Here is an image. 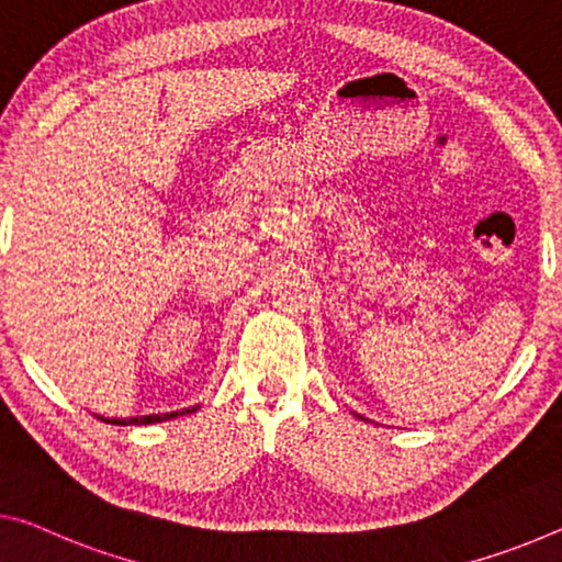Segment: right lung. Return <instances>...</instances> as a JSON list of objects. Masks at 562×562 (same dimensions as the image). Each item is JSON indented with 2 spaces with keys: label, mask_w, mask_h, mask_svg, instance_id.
I'll return each mask as SVG.
<instances>
[{
  "label": "right lung",
  "mask_w": 562,
  "mask_h": 562,
  "mask_svg": "<svg viewBox=\"0 0 562 562\" xmlns=\"http://www.w3.org/2000/svg\"><path fill=\"white\" fill-rule=\"evenodd\" d=\"M193 409H183V412H168V414H145V417H131V419H105L108 425H155V422H166L172 417H180V414H191Z\"/></svg>",
  "instance_id": "1"
}]
</instances>
